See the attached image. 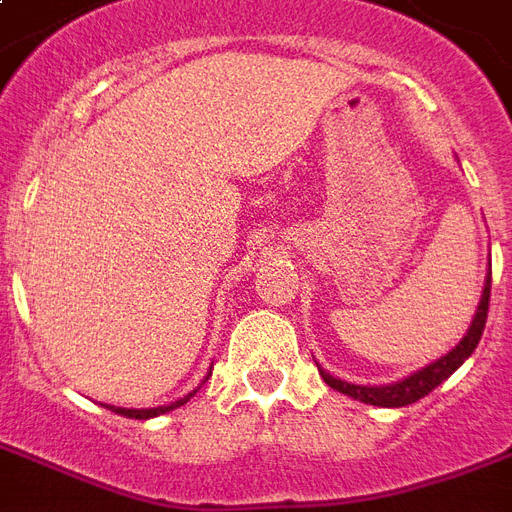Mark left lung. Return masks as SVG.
I'll list each match as a JSON object with an SVG mask.
<instances>
[{
	"label": "left lung",
	"instance_id": "left-lung-1",
	"mask_svg": "<svg viewBox=\"0 0 512 512\" xmlns=\"http://www.w3.org/2000/svg\"><path fill=\"white\" fill-rule=\"evenodd\" d=\"M489 295H491V273L489 279H486V287H483L481 295V306L475 311V319L467 335H464L462 341L456 343L454 349L448 351L446 357H440L438 362H432L427 368L416 370L413 376L403 378V381H397V384H386V386H357V384H346L341 378H333L330 373L319 368V376L325 378L327 386H333L335 392H343V395L354 397V400H360V403L368 405H381V408H403V405H411L421 397H427L435 386H440L446 381L451 373H454L459 365H462L470 354L475 351L478 341H481L483 327H486V317H489Z\"/></svg>",
	"mask_w": 512,
	"mask_h": 512
}]
</instances>
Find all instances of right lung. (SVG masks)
<instances>
[{
	"mask_svg": "<svg viewBox=\"0 0 512 512\" xmlns=\"http://www.w3.org/2000/svg\"><path fill=\"white\" fill-rule=\"evenodd\" d=\"M209 376H212V373H209ZM209 376H206V378H209ZM195 392H198V389H195ZM195 392H190V395L182 397V400H177V403L163 405V408H144V411H136V408H115V405H107V408L112 413L128 416V419H155V416H161V413H169V411H174V408H179V405H185L187 400L195 395Z\"/></svg>",
	"mask_w": 512,
	"mask_h": 512,
	"instance_id": "right-lung-1",
	"label": "right lung"
}]
</instances>
